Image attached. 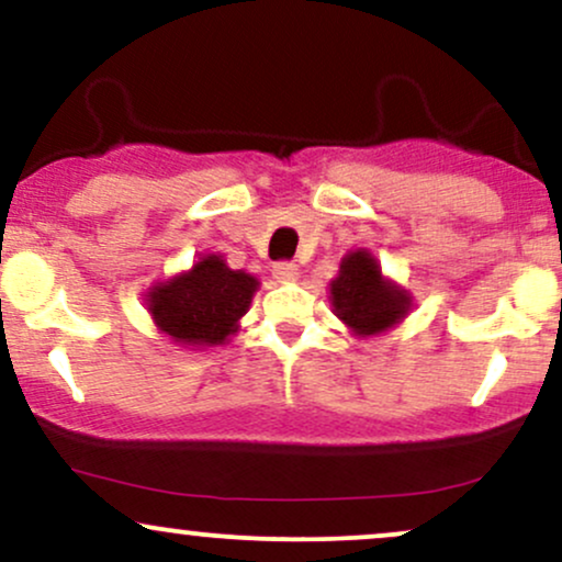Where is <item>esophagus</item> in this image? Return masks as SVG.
Instances as JSON below:
<instances>
[{"label":"esophagus","instance_id":"obj_1","mask_svg":"<svg viewBox=\"0 0 562 562\" xmlns=\"http://www.w3.org/2000/svg\"><path fill=\"white\" fill-rule=\"evenodd\" d=\"M272 274H274L277 282H295V280H299L301 272H299V267H295V263L280 261V263H274Z\"/></svg>","mask_w":562,"mask_h":562}]
</instances>
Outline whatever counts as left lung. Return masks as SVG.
Returning <instances> with one entry per match:
<instances>
[{
  "instance_id": "obj_1",
  "label": "left lung",
  "mask_w": 562,
  "mask_h": 562,
  "mask_svg": "<svg viewBox=\"0 0 562 562\" xmlns=\"http://www.w3.org/2000/svg\"><path fill=\"white\" fill-rule=\"evenodd\" d=\"M333 314L357 338H375L396 327L412 308V293L389 280L367 248L348 250L330 282Z\"/></svg>"
}]
</instances>
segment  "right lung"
<instances>
[{
	"label": "right lung",
	"instance_id": "add662e5",
	"mask_svg": "<svg viewBox=\"0 0 562 562\" xmlns=\"http://www.w3.org/2000/svg\"><path fill=\"white\" fill-rule=\"evenodd\" d=\"M261 282L243 269H229L224 256L203 254L187 272L147 288L145 306L166 338L177 346H222L240 330Z\"/></svg>",
	"mask_w": 562,
	"mask_h": 562
}]
</instances>
